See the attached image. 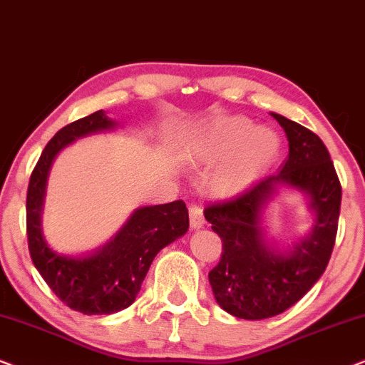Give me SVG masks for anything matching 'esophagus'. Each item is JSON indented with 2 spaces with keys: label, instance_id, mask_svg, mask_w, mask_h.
<instances>
[{
  "label": "esophagus",
  "instance_id": "1",
  "mask_svg": "<svg viewBox=\"0 0 365 365\" xmlns=\"http://www.w3.org/2000/svg\"><path fill=\"white\" fill-rule=\"evenodd\" d=\"M189 224L192 229H199L204 226V214L199 204L191 202L189 204Z\"/></svg>",
  "mask_w": 365,
  "mask_h": 365
}]
</instances>
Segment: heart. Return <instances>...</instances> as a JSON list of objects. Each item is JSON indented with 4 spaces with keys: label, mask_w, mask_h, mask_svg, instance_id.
<instances>
[{
    "label": "heart",
    "mask_w": 365,
    "mask_h": 365,
    "mask_svg": "<svg viewBox=\"0 0 365 365\" xmlns=\"http://www.w3.org/2000/svg\"><path fill=\"white\" fill-rule=\"evenodd\" d=\"M202 148L214 159L236 156L219 181L224 191H236L276 158L279 139L269 129H256L247 119L231 118L209 129Z\"/></svg>",
    "instance_id": "1"
}]
</instances>
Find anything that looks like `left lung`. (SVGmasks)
<instances>
[{"label":"left lung","mask_w":365,"mask_h":365,"mask_svg":"<svg viewBox=\"0 0 365 365\" xmlns=\"http://www.w3.org/2000/svg\"><path fill=\"white\" fill-rule=\"evenodd\" d=\"M286 131L289 158L277 174H269L236 196L204 209L222 254L209 272L214 297L239 319L259 321L292 307L326 271L337 236L342 187L326 144L311 129L272 113ZM276 183L307 192L317 212L309 237L287 255H276L262 236L260 212Z\"/></svg>","instance_id":"8db88e82"}]
</instances>
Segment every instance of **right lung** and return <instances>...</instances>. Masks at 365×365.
<instances>
[{
	"label": "right lung",
	"instance_id": "obj_1",
	"mask_svg": "<svg viewBox=\"0 0 365 365\" xmlns=\"http://www.w3.org/2000/svg\"><path fill=\"white\" fill-rule=\"evenodd\" d=\"M111 128L114 121L104 111H96L59 129L43 149L26 194L28 249L34 267L68 307L86 316L113 314L131 306L156 254L189 227L187 207L179 199L138 209L118 236L89 257L59 256L48 247L41 232V207L54 156L76 138Z\"/></svg>",
	"mask_w": 365,
	"mask_h": 365
}]
</instances>
